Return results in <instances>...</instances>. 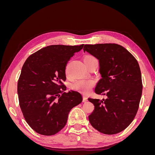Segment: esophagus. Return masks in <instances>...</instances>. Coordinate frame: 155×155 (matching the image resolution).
I'll list each match as a JSON object with an SVG mask.
<instances>
[{
    "label": "esophagus",
    "mask_w": 155,
    "mask_h": 155,
    "mask_svg": "<svg viewBox=\"0 0 155 155\" xmlns=\"http://www.w3.org/2000/svg\"><path fill=\"white\" fill-rule=\"evenodd\" d=\"M83 102H87V101H88V98H87V96H83Z\"/></svg>",
    "instance_id": "esophagus-1"
}]
</instances>
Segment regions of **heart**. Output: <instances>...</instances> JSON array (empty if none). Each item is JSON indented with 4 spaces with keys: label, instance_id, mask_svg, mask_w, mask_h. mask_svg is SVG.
Masks as SVG:
<instances>
[{
    "label": "heart",
    "instance_id": "b5f03b06",
    "mask_svg": "<svg viewBox=\"0 0 155 155\" xmlns=\"http://www.w3.org/2000/svg\"><path fill=\"white\" fill-rule=\"evenodd\" d=\"M96 59L93 56H86L84 60ZM94 85V81L92 79H78L72 85V88L74 91L80 92L84 94L88 93Z\"/></svg>",
    "mask_w": 155,
    "mask_h": 155
}]
</instances>
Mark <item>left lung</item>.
<instances>
[{"instance_id":"8db88e82","label":"left lung","mask_w":155,"mask_h":155,"mask_svg":"<svg viewBox=\"0 0 155 155\" xmlns=\"http://www.w3.org/2000/svg\"><path fill=\"white\" fill-rule=\"evenodd\" d=\"M83 51L99 61L101 78L94 91L107 96L102 100L88 98L94 105L89 121L103 134L118 133L130 124L138 109L142 93L138 63L128 50L114 43L85 45Z\"/></svg>"}]
</instances>
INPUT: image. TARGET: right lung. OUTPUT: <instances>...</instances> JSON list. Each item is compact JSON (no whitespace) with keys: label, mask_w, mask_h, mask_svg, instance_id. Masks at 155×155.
Masks as SVG:
<instances>
[{"label":"right lung","mask_w":155,"mask_h":155,"mask_svg":"<svg viewBox=\"0 0 155 155\" xmlns=\"http://www.w3.org/2000/svg\"><path fill=\"white\" fill-rule=\"evenodd\" d=\"M79 46L50 45L30 55L21 70L17 85L18 101L25 118L36 133L51 136L67 122L69 112L81 104L79 92L66 91L65 68Z\"/></svg>","instance_id":"right-lung-1"}]
</instances>
